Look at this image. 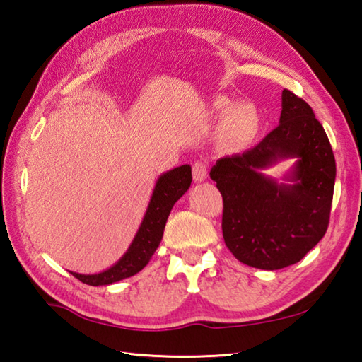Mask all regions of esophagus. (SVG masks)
<instances>
[{
  "label": "esophagus",
  "mask_w": 362,
  "mask_h": 362,
  "mask_svg": "<svg viewBox=\"0 0 362 362\" xmlns=\"http://www.w3.org/2000/svg\"><path fill=\"white\" fill-rule=\"evenodd\" d=\"M192 173H194V181L195 182L204 181L206 176H208V165H206V162L197 160L194 167H192Z\"/></svg>",
  "instance_id": "esophagus-1"
}]
</instances>
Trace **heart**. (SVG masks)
<instances>
[{
    "mask_svg": "<svg viewBox=\"0 0 362 362\" xmlns=\"http://www.w3.org/2000/svg\"><path fill=\"white\" fill-rule=\"evenodd\" d=\"M216 110L220 115L226 114V134L234 146L242 148L248 145L259 131L261 115L252 103L240 101L231 105L230 100L222 98L216 101Z\"/></svg>",
    "mask_w": 362,
    "mask_h": 362,
    "instance_id": "heart-1",
    "label": "heart"
}]
</instances>
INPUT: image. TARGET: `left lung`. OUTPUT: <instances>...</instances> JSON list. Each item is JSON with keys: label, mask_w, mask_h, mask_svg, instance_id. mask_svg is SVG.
Here are the masks:
<instances>
[{"label": "left lung", "mask_w": 362, "mask_h": 362, "mask_svg": "<svg viewBox=\"0 0 362 362\" xmlns=\"http://www.w3.org/2000/svg\"><path fill=\"white\" fill-rule=\"evenodd\" d=\"M287 158L294 162L281 180L264 173ZM209 176L223 197L226 247L250 267L284 269L327 233L334 154L311 106L286 88L278 127L255 148L220 158Z\"/></svg>", "instance_id": "8db88e82"}]
</instances>
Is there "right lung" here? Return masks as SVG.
Segmentation results:
<instances>
[{
	"label": "right lung",
	"instance_id": "obj_1",
	"mask_svg": "<svg viewBox=\"0 0 362 362\" xmlns=\"http://www.w3.org/2000/svg\"><path fill=\"white\" fill-rule=\"evenodd\" d=\"M190 182L192 168L189 164L159 175L139 230L120 259L100 274H70L88 286H107L139 274L159 247L173 204L189 190Z\"/></svg>",
	"mask_w": 362,
	"mask_h": 362
}]
</instances>
